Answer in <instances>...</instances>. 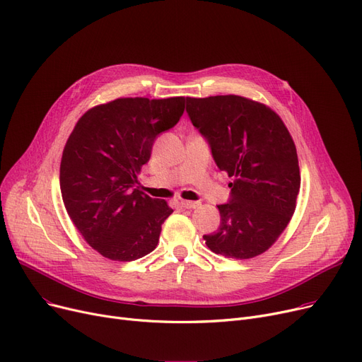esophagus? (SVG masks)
Returning a JSON list of instances; mask_svg holds the SVG:
<instances>
[{"label":"esophagus","instance_id":"obj_1","mask_svg":"<svg viewBox=\"0 0 362 362\" xmlns=\"http://www.w3.org/2000/svg\"><path fill=\"white\" fill-rule=\"evenodd\" d=\"M180 206L183 207V209H197V207H199V202L198 201H185V199H182L180 201Z\"/></svg>","mask_w":362,"mask_h":362}]
</instances>
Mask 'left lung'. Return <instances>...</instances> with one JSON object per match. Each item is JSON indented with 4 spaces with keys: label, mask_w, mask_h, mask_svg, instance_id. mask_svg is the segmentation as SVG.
Segmentation results:
<instances>
[{
    "label": "left lung",
    "mask_w": 362,
    "mask_h": 362,
    "mask_svg": "<svg viewBox=\"0 0 362 362\" xmlns=\"http://www.w3.org/2000/svg\"><path fill=\"white\" fill-rule=\"evenodd\" d=\"M186 112L217 167L233 177L229 202L217 206L218 229L204 235L207 247L240 260L264 253L287 228L300 189L286 124L269 106L235 94L186 98Z\"/></svg>",
    "instance_id": "1"
}]
</instances>
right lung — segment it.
<instances>
[{"mask_svg":"<svg viewBox=\"0 0 362 362\" xmlns=\"http://www.w3.org/2000/svg\"><path fill=\"white\" fill-rule=\"evenodd\" d=\"M183 111L185 98H122L78 119L62 155L60 191L75 228L103 257L132 262L158 244L173 210L140 192L137 175L156 136Z\"/></svg>","mask_w":362,"mask_h":362,"instance_id":"right-lung-1","label":"right lung"}]
</instances>
